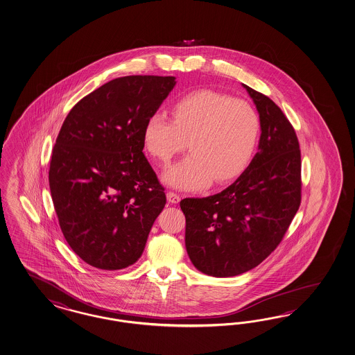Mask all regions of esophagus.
<instances>
[{
  "label": "esophagus",
  "instance_id": "obj_1",
  "mask_svg": "<svg viewBox=\"0 0 355 355\" xmlns=\"http://www.w3.org/2000/svg\"><path fill=\"white\" fill-rule=\"evenodd\" d=\"M166 199H168V201H169L171 204H178V202L181 201L180 195L175 193V192H172V191H169V192L166 193Z\"/></svg>",
  "mask_w": 355,
  "mask_h": 355
}]
</instances>
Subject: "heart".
Masks as SVG:
<instances>
[{
	"instance_id": "b5f03b06",
	"label": "heart",
	"mask_w": 355,
	"mask_h": 355,
	"mask_svg": "<svg viewBox=\"0 0 355 355\" xmlns=\"http://www.w3.org/2000/svg\"><path fill=\"white\" fill-rule=\"evenodd\" d=\"M173 121L162 113L147 118L142 141L147 153L166 164L186 147L191 155L169 166L163 181L183 190H199L232 181L248 166L258 144L259 115L249 103L211 89L178 98Z\"/></svg>"
}]
</instances>
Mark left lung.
Listing matches in <instances>:
<instances>
[{
	"mask_svg": "<svg viewBox=\"0 0 355 355\" xmlns=\"http://www.w3.org/2000/svg\"><path fill=\"white\" fill-rule=\"evenodd\" d=\"M242 86L259 113V151L225 190L180 202L186 250L208 276H237L259 266L282 241L302 201V155L294 127L268 96Z\"/></svg>",
	"mask_w": 355,
	"mask_h": 355,
	"instance_id": "obj_1",
	"label": "left lung"
}]
</instances>
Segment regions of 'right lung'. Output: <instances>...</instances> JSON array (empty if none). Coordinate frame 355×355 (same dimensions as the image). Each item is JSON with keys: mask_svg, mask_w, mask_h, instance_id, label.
<instances>
[{"mask_svg": "<svg viewBox=\"0 0 355 355\" xmlns=\"http://www.w3.org/2000/svg\"><path fill=\"white\" fill-rule=\"evenodd\" d=\"M174 77L113 79L74 105L52 150L49 182L71 250L95 268H127L164 209V187L144 155L147 118Z\"/></svg>", "mask_w": 355, "mask_h": 355, "instance_id": "right-lung-1", "label": "right lung"}]
</instances>
